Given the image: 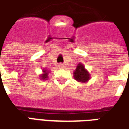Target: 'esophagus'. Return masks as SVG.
<instances>
[{
	"label": "esophagus",
	"mask_w": 129,
	"mask_h": 129,
	"mask_svg": "<svg viewBox=\"0 0 129 129\" xmlns=\"http://www.w3.org/2000/svg\"><path fill=\"white\" fill-rule=\"evenodd\" d=\"M58 67L60 68H66V66L64 64H63V63H60V64L58 65Z\"/></svg>",
	"instance_id": "1"
}]
</instances>
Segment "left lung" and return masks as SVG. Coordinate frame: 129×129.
Wrapping results in <instances>:
<instances>
[{
	"mask_svg": "<svg viewBox=\"0 0 129 129\" xmlns=\"http://www.w3.org/2000/svg\"><path fill=\"white\" fill-rule=\"evenodd\" d=\"M73 77L78 82L86 83L91 78V75L86 70L84 66L80 63L73 72Z\"/></svg>",
	"mask_w": 129,
	"mask_h": 129,
	"instance_id": "obj_1",
	"label": "left lung"
}]
</instances>
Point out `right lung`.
Here are the masks:
<instances>
[{"instance_id": "1", "label": "right lung", "mask_w": 129, "mask_h": 129, "mask_svg": "<svg viewBox=\"0 0 129 129\" xmlns=\"http://www.w3.org/2000/svg\"><path fill=\"white\" fill-rule=\"evenodd\" d=\"M50 73L49 71H47L45 69H43V73L40 75V79L42 80H46L48 78V74Z\"/></svg>"}]
</instances>
